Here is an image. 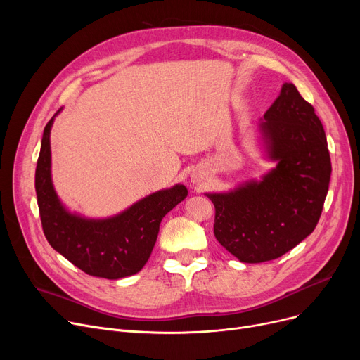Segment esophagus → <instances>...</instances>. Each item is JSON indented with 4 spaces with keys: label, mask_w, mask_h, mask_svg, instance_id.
Here are the masks:
<instances>
[{
    "label": "esophagus",
    "mask_w": 360,
    "mask_h": 360,
    "mask_svg": "<svg viewBox=\"0 0 360 360\" xmlns=\"http://www.w3.org/2000/svg\"><path fill=\"white\" fill-rule=\"evenodd\" d=\"M193 179H194V182H200L202 178H201L200 175H197V174H195V175H193Z\"/></svg>",
    "instance_id": "obj_1"
}]
</instances>
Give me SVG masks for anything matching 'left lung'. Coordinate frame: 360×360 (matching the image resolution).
Returning a JSON list of instances; mask_svg holds the SVG:
<instances>
[{
    "instance_id": "1",
    "label": "left lung",
    "mask_w": 360,
    "mask_h": 360,
    "mask_svg": "<svg viewBox=\"0 0 360 360\" xmlns=\"http://www.w3.org/2000/svg\"><path fill=\"white\" fill-rule=\"evenodd\" d=\"M259 131L276 167L233 191L205 194L216 209V239L250 264L278 258L314 232L331 176L324 127L295 84H283Z\"/></svg>"
}]
</instances>
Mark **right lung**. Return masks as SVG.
Returning <instances> with one entry per match:
<instances>
[{
  "mask_svg": "<svg viewBox=\"0 0 360 360\" xmlns=\"http://www.w3.org/2000/svg\"><path fill=\"white\" fill-rule=\"evenodd\" d=\"M44 129L34 188L44 233L51 247L89 276L117 280L139 273L158 239L162 219L179 204L188 190L178 184L147 195L109 219H84L70 213L56 195L51 178L49 134L53 118Z\"/></svg>",
  "mask_w": 360,
  "mask_h": 360,
  "instance_id": "add662e5",
  "label": "right lung"
}]
</instances>
